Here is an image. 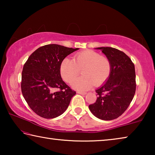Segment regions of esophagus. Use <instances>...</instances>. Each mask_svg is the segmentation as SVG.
Masks as SVG:
<instances>
[{
    "mask_svg": "<svg viewBox=\"0 0 155 155\" xmlns=\"http://www.w3.org/2000/svg\"><path fill=\"white\" fill-rule=\"evenodd\" d=\"M77 93L79 94H82V95H85V94H87L86 92H84V91H78Z\"/></svg>",
    "mask_w": 155,
    "mask_h": 155,
    "instance_id": "obj_1",
    "label": "esophagus"
}]
</instances>
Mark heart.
Here are the masks:
<instances>
[{
  "label": "heart",
  "instance_id": "1",
  "mask_svg": "<svg viewBox=\"0 0 155 155\" xmlns=\"http://www.w3.org/2000/svg\"><path fill=\"white\" fill-rule=\"evenodd\" d=\"M81 70L82 77L72 82V87L77 90L85 91L94 85L100 86L105 83L111 72L109 59L93 51L81 52L74 60L65 58L60 65V73L65 82L70 83Z\"/></svg>",
  "mask_w": 155,
  "mask_h": 155
}]
</instances>
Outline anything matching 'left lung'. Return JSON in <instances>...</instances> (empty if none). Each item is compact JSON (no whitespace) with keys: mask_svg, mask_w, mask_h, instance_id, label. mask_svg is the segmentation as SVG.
<instances>
[{"mask_svg":"<svg viewBox=\"0 0 155 155\" xmlns=\"http://www.w3.org/2000/svg\"><path fill=\"white\" fill-rule=\"evenodd\" d=\"M111 64L107 82L96 90V103L89 105L91 112L103 120L120 116L132 101L136 90L134 64L124 52L111 47H100Z\"/></svg>","mask_w":155,"mask_h":155,"instance_id":"8db88e82","label":"left lung"}]
</instances>
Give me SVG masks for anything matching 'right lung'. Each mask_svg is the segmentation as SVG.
Here are the masks:
<instances>
[{
	"label": "right lung",
	"instance_id": "1",
	"mask_svg": "<svg viewBox=\"0 0 155 155\" xmlns=\"http://www.w3.org/2000/svg\"><path fill=\"white\" fill-rule=\"evenodd\" d=\"M78 49L48 44L34 51L26 61L21 90L28 105L37 115L54 118L69 106L76 91L62 80L60 65L65 57Z\"/></svg>",
	"mask_w": 155,
	"mask_h": 155
}]
</instances>
